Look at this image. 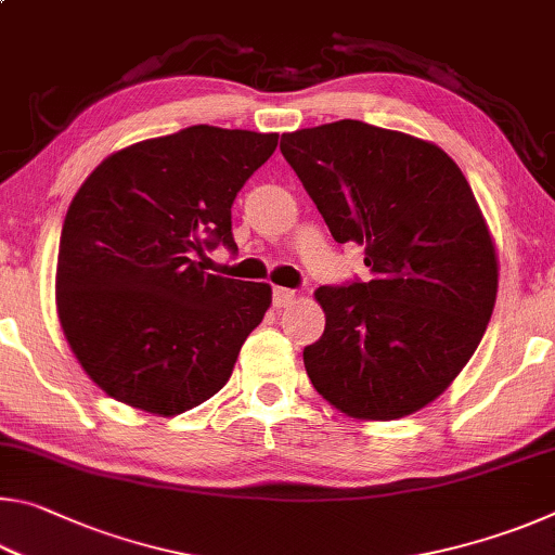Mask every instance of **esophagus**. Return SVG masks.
I'll return each mask as SVG.
<instances>
[{"label": "esophagus", "instance_id": "esophagus-1", "mask_svg": "<svg viewBox=\"0 0 555 555\" xmlns=\"http://www.w3.org/2000/svg\"><path fill=\"white\" fill-rule=\"evenodd\" d=\"M294 300H296V291L281 288V286L274 288V306L276 308H288L291 304H294Z\"/></svg>", "mask_w": 555, "mask_h": 555}]
</instances>
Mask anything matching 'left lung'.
<instances>
[{
	"mask_svg": "<svg viewBox=\"0 0 555 555\" xmlns=\"http://www.w3.org/2000/svg\"><path fill=\"white\" fill-rule=\"evenodd\" d=\"M335 242L364 247L370 281L321 286L325 331L304 350L315 391L362 421L436 401L490 323L500 264L463 171L403 131L340 119L281 137Z\"/></svg>",
	"mask_w": 555,
	"mask_h": 555,
	"instance_id": "obj_1",
	"label": "left lung"
}]
</instances>
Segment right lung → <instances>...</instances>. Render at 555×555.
<instances>
[{
	"instance_id": "1",
	"label": "right lung",
	"mask_w": 555,
	"mask_h": 555,
	"mask_svg": "<svg viewBox=\"0 0 555 555\" xmlns=\"http://www.w3.org/2000/svg\"><path fill=\"white\" fill-rule=\"evenodd\" d=\"M279 134L195 125L107 156L65 215L55 306L88 377L127 406L176 416L228 384L271 286L208 274L232 203Z\"/></svg>"
}]
</instances>
